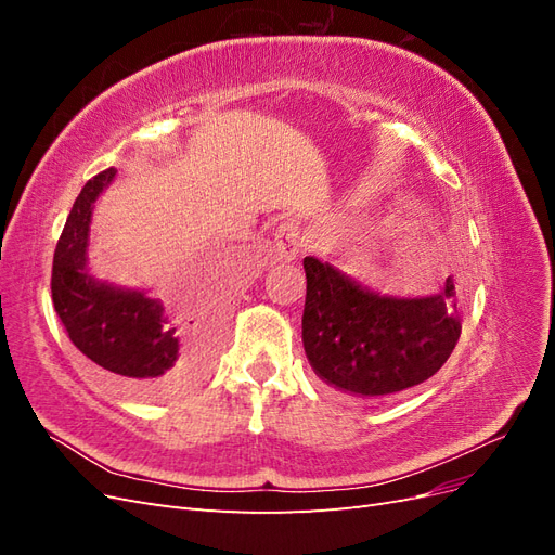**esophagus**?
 Instances as JSON below:
<instances>
[{"label": "esophagus", "mask_w": 555, "mask_h": 555, "mask_svg": "<svg viewBox=\"0 0 555 555\" xmlns=\"http://www.w3.org/2000/svg\"><path fill=\"white\" fill-rule=\"evenodd\" d=\"M300 247H304V238H300L298 222H284L275 231V251L282 261H294L298 257Z\"/></svg>", "instance_id": "1"}]
</instances>
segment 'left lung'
<instances>
[{"mask_svg":"<svg viewBox=\"0 0 555 555\" xmlns=\"http://www.w3.org/2000/svg\"><path fill=\"white\" fill-rule=\"evenodd\" d=\"M304 347L333 389L377 398L433 377L461 338L463 294L453 275L424 298L382 296L331 263L304 259Z\"/></svg>","mask_w":555,"mask_h":555,"instance_id":"obj_1","label":"left lung"}]
</instances>
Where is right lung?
<instances>
[{
    "label": "right lung",
    "mask_w": 555,
    "mask_h": 555,
    "mask_svg": "<svg viewBox=\"0 0 555 555\" xmlns=\"http://www.w3.org/2000/svg\"><path fill=\"white\" fill-rule=\"evenodd\" d=\"M115 173L113 166L96 173L74 201L55 247L50 292L60 322L80 354L108 371L127 393L157 398L208 371L215 328L204 324L180 333L164 317L159 300L88 273L94 201Z\"/></svg>",
    "instance_id": "add662e5"
}]
</instances>
